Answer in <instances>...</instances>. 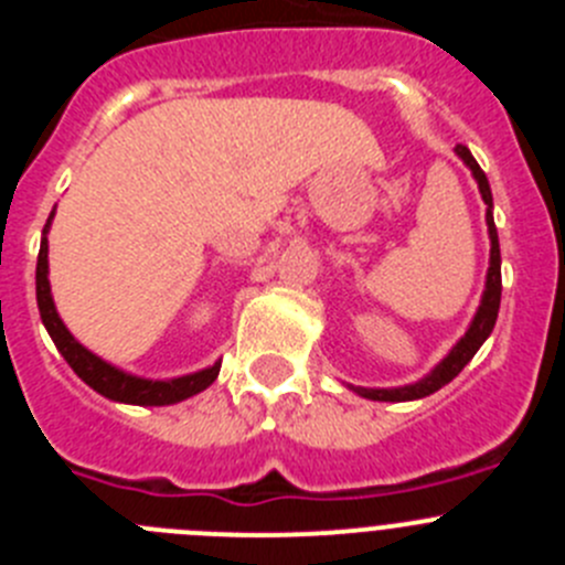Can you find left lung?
<instances>
[{"label": "left lung", "instance_id": "left-lung-1", "mask_svg": "<svg viewBox=\"0 0 565 565\" xmlns=\"http://www.w3.org/2000/svg\"><path fill=\"white\" fill-rule=\"evenodd\" d=\"M456 154L467 163L469 169H472V178L478 181L481 198L483 203H487V228H489V243H492V248H489L487 288H483L481 306H478V313L476 319H472L469 331L458 339L456 348H452V351L447 353V356H444L441 362H438L436 367L422 379V382L404 384V387H391V391H387V387H382V391H373V387H353L359 396L373 398V402H413V398H424V396H430V393L441 391L444 384L452 382V379L463 371V364L476 356L478 348L487 342V337L492 333V328H495L498 308H501V246H498V228H495V221H492V189H489L487 174H483V169L478 167V161L472 158V152H469L467 147L458 143Z\"/></svg>", "mask_w": 565, "mask_h": 565}]
</instances>
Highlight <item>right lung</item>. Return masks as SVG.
<instances>
[{"label":"right lung","mask_w":565,"mask_h":565,"mask_svg":"<svg viewBox=\"0 0 565 565\" xmlns=\"http://www.w3.org/2000/svg\"><path fill=\"white\" fill-rule=\"evenodd\" d=\"M53 221V214H50ZM47 226H44L42 248H39L36 259V302L39 313H42V322L47 328L50 339L56 342L58 353L67 359V364L76 371V376L82 382H87L89 387L102 396L113 398V402L124 404H147V407H163V404L183 402V398L194 396V393L206 391L209 384L217 379L221 373V362H214L212 367L198 373H189V376L178 379H141L132 376V373L118 371L115 364L104 362L96 353H89L82 342H78L73 333L64 328L62 317L56 313V306H53V297H50V279H47Z\"/></svg>","instance_id":"add662e5"}]
</instances>
